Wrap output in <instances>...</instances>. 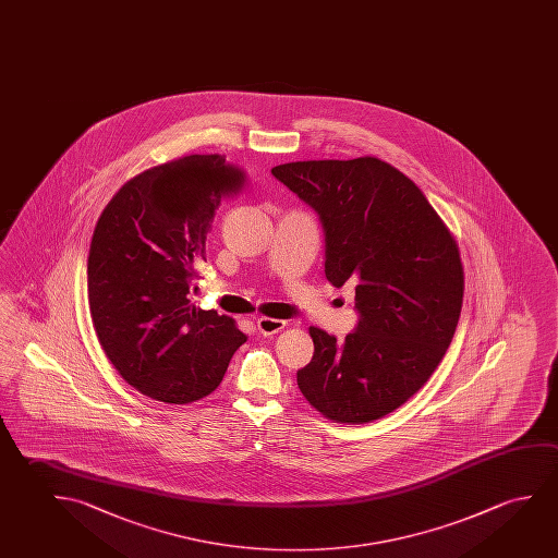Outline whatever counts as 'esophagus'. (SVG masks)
<instances>
[{
	"mask_svg": "<svg viewBox=\"0 0 558 558\" xmlns=\"http://www.w3.org/2000/svg\"><path fill=\"white\" fill-rule=\"evenodd\" d=\"M283 326H286V320H280V318H257V330L263 336L276 335L282 330Z\"/></svg>",
	"mask_w": 558,
	"mask_h": 558,
	"instance_id": "obj_1",
	"label": "esophagus"
}]
</instances>
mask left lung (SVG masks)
I'll return each mask as SVG.
<instances>
[{"mask_svg": "<svg viewBox=\"0 0 558 558\" xmlns=\"http://www.w3.org/2000/svg\"><path fill=\"white\" fill-rule=\"evenodd\" d=\"M272 175L317 213L328 282L355 283L360 318L343 342L310 328L315 353L298 371L301 395L340 423L395 412L454 338L463 298L454 238L423 191L378 158L280 163Z\"/></svg>", "mask_w": 558, "mask_h": 558, "instance_id": "8db88e82", "label": "left lung"}]
</instances>
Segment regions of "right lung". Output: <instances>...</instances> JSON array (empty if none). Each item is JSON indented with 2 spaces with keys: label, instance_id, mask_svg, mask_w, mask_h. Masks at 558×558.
<instances>
[{
  "label": "right lung",
  "instance_id": "right-lung-1",
  "mask_svg": "<svg viewBox=\"0 0 558 558\" xmlns=\"http://www.w3.org/2000/svg\"><path fill=\"white\" fill-rule=\"evenodd\" d=\"M241 181L226 156H185L129 180L98 218L86 263L90 317L106 357L148 398H205L247 342L233 318L187 298L215 210Z\"/></svg>",
  "mask_w": 558,
  "mask_h": 558
}]
</instances>
